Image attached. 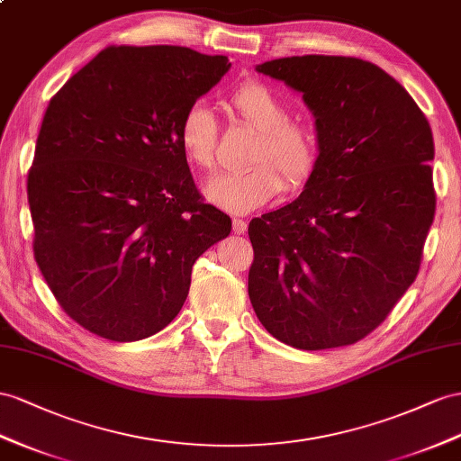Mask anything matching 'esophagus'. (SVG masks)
Wrapping results in <instances>:
<instances>
[{"mask_svg":"<svg viewBox=\"0 0 461 461\" xmlns=\"http://www.w3.org/2000/svg\"><path fill=\"white\" fill-rule=\"evenodd\" d=\"M231 226H233V233H238V235H241V233L247 231V221L241 220V218H233Z\"/></svg>","mask_w":461,"mask_h":461,"instance_id":"obj_1","label":"esophagus"}]
</instances>
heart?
<instances>
[{"label": "heart", "instance_id": "b5f03b06", "mask_svg": "<svg viewBox=\"0 0 461 461\" xmlns=\"http://www.w3.org/2000/svg\"><path fill=\"white\" fill-rule=\"evenodd\" d=\"M235 121L257 130L247 153L249 169L212 179L206 196L212 204L233 214H245L270 203L282 188L298 191L308 183L320 161V140L303 121L288 118V107L276 93L258 79L243 81L228 97ZM176 138L185 159L200 171L216 165L220 126L203 103L185 109Z\"/></svg>", "mask_w": 461, "mask_h": 461}]
</instances>
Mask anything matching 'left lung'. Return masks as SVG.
I'll use <instances>...</instances> for the list:
<instances>
[{
  "instance_id": "8db88e82",
  "label": "left lung",
  "mask_w": 461,
  "mask_h": 461,
  "mask_svg": "<svg viewBox=\"0 0 461 461\" xmlns=\"http://www.w3.org/2000/svg\"><path fill=\"white\" fill-rule=\"evenodd\" d=\"M303 93L320 161L294 203L249 221V298L285 345L321 350L370 335L415 282L434 220V140L403 86L350 56L257 66Z\"/></svg>"
}]
</instances>
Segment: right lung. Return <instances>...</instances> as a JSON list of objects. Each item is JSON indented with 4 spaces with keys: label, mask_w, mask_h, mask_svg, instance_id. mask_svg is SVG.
<instances>
[{
    "label": "right lung",
    "mask_w": 461,
    "mask_h": 461,
    "mask_svg": "<svg viewBox=\"0 0 461 461\" xmlns=\"http://www.w3.org/2000/svg\"><path fill=\"white\" fill-rule=\"evenodd\" d=\"M185 46H107L50 99L27 176L32 251L68 317L116 340L167 327L196 258L228 238L176 128L230 69Z\"/></svg>",
    "instance_id": "add662e5"
}]
</instances>
